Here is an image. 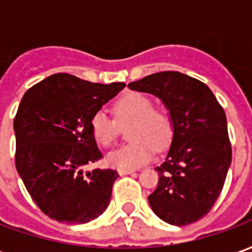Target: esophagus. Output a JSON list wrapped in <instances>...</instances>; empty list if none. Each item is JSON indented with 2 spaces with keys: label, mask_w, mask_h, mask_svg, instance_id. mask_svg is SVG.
I'll return each mask as SVG.
<instances>
[{
  "label": "esophagus",
  "mask_w": 252,
  "mask_h": 252,
  "mask_svg": "<svg viewBox=\"0 0 252 252\" xmlns=\"http://www.w3.org/2000/svg\"><path fill=\"white\" fill-rule=\"evenodd\" d=\"M132 173H135L133 170H119V174L123 177V175H128V174H132Z\"/></svg>",
  "instance_id": "esophagus-1"
}]
</instances>
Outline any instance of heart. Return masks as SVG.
Masks as SVG:
<instances>
[{
    "label": "heart",
    "instance_id": "1",
    "mask_svg": "<svg viewBox=\"0 0 252 252\" xmlns=\"http://www.w3.org/2000/svg\"><path fill=\"white\" fill-rule=\"evenodd\" d=\"M115 119H110L105 112L99 110L90 120V128L95 142L109 147L117 136L118 121L124 124L132 121L129 139L132 142L116 148L108 154L106 162L119 170H135L146 164L153 158L155 148L162 151L169 147L174 136V121L169 110L154 108L153 99L148 95L131 92L113 104Z\"/></svg>",
    "mask_w": 252,
    "mask_h": 252
}]
</instances>
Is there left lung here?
<instances>
[{
  "mask_svg": "<svg viewBox=\"0 0 252 252\" xmlns=\"http://www.w3.org/2000/svg\"><path fill=\"white\" fill-rule=\"evenodd\" d=\"M162 99L174 121V136L148 202L171 225L206 216L221 193L232 160L224 109L205 83L178 71H162L128 85Z\"/></svg>",
  "mask_w": 252,
  "mask_h": 252,
  "instance_id": "8db88e82",
  "label": "left lung"
}]
</instances>
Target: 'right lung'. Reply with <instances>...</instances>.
I'll return each instance as SVG.
<instances>
[{
  "instance_id": "obj_1",
  "label": "right lung",
  "mask_w": 252,
  "mask_h": 252,
  "mask_svg": "<svg viewBox=\"0 0 252 252\" xmlns=\"http://www.w3.org/2000/svg\"><path fill=\"white\" fill-rule=\"evenodd\" d=\"M126 83L54 74L27 90L14 117L16 169L35 204L59 222L83 224L108 208L117 171L94 169L102 154L90 120Z\"/></svg>"
}]
</instances>
